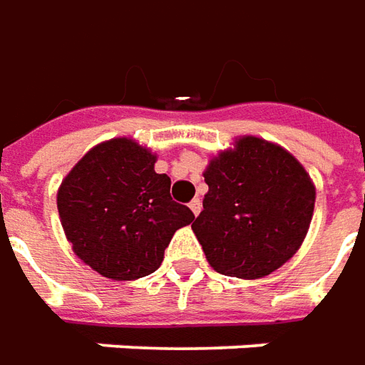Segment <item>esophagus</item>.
Instances as JSON below:
<instances>
[{
	"instance_id": "34e87169",
	"label": "esophagus",
	"mask_w": 365,
	"mask_h": 365,
	"mask_svg": "<svg viewBox=\"0 0 365 365\" xmlns=\"http://www.w3.org/2000/svg\"><path fill=\"white\" fill-rule=\"evenodd\" d=\"M188 207H190V210H192V212H195V216H197L198 212H200V208H202V202H200V198H192Z\"/></svg>"
}]
</instances>
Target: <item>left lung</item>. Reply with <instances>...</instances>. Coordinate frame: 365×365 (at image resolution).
<instances>
[{
    "mask_svg": "<svg viewBox=\"0 0 365 365\" xmlns=\"http://www.w3.org/2000/svg\"><path fill=\"white\" fill-rule=\"evenodd\" d=\"M208 192L192 230L216 272L262 278L306 238L316 188L296 158L256 137L236 140L205 170Z\"/></svg>",
    "mask_w": 365,
    "mask_h": 365,
    "instance_id": "1",
    "label": "left lung"
}]
</instances>
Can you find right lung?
I'll return each mask as SVG.
<instances>
[{"label": "right lung", "instance_id": "right-lung-1", "mask_svg": "<svg viewBox=\"0 0 365 365\" xmlns=\"http://www.w3.org/2000/svg\"><path fill=\"white\" fill-rule=\"evenodd\" d=\"M157 157L130 139L97 145L73 167L57 208L73 252L113 280L155 272L192 210L170 197V178L155 173Z\"/></svg>", "mask_w": 365, "mask_h": 365}]
</instances>
